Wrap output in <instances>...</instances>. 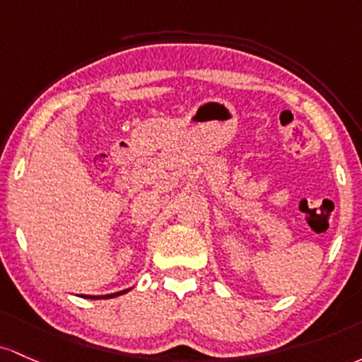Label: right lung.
<instances>
[{
	"label": "right lung",
	"instance_id": "1",
	"mask_svg": "<svg viewBox=\"0 0 362 362\" xmlns=\"http://www.w3.org/2000/svg\"><path fill=\"white\" fill-rule=\"evenodd\" d=\"M124 292H128V289L121 291V292H115V294H107V296H83V298H88V299H111V298H116V296L124 294Z\"/></svg>",
	"mask_w": 362,
	"mask_h": 362
}]
</instances>
